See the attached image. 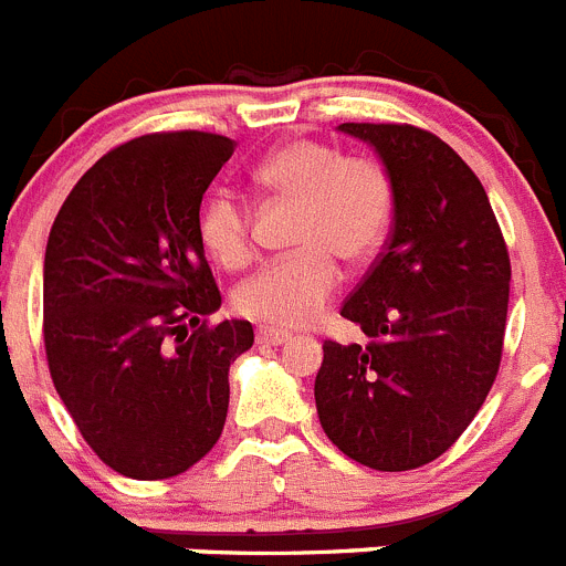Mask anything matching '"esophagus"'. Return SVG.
Here are the masks:
<instances>
[{
  "label": "esophagus",
  "mask_w": 566,
  "mask_h": 566,
  "mask_svg": "<svg viewBox=\"0 0 566 566\" xmlns=\"http://www.w3.org/2000/svg\"><path fill=\"white\" fill-rule=\"evenodd\" d=\"M290 338H293V333H287V329H279V327H259L256 329L259 344L279 346V344H287Z\"/></svg>",
  "instance_id": "obj_1"
}]
</instances>
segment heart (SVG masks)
I'll return each instance as SVG.
<instances>
[{
    "label": "heart",
    "instance_id": "obj_1",
    "mask_svg": "<svg viewBox=\"0 0 566 566\" xmlns=\"http://www.w3.org/2000/svg\"><path fill=\"white\" fill-rule=\"evenodd\" d=\"M262 191L302 202L293 245L284 256L253 273L233 295L248 318L276 327H304L321 315L338 287V262L366 264L384 245L395 211L389 171L364 155L318 140H290L253 169ZM202 245L226 268H242L253 256L251 211L233 188H213L197 220Z\"/></svg>",
    "mask_w": 566,
    "mask_h": 566
}]
</instances>
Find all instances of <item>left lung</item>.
<instances>
[{
  "label": "left lung",
  "instance_id": "8db88e82",
  "mask_svg": "<svg viewBox=\"0 0 566 566\" xmlns=\"http://www.w3.org/2000/svg\"><path fill=\"white\" fill-rule=\"evenodd\" d=\"M375 146L395 188V228L340 315L366 340H324L321 429L375 471L429 465L460 440L496 380L511 256L480 177L411 124H340Z\"/></svg>",
  "mask_w": 566,
  "mask_h": 566
}]
</instances>
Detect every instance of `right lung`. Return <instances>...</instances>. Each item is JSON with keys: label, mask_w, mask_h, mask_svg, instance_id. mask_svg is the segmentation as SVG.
Here are the masks:
<instances>
[{"label": "right lung", "mask_w": 566, "mask_h": 566, "mask_svg": "<svg viewBox=\"0 0 566 566\" xmlns=\"http://www.w3.org/2000/svg\"><path fill=\"white\" fill-rule=\"evenodd\" d=\"M231 137L155 132L106 151L61 206L44 253L50 378L86 446L132 480H169L217 446L228 369L251 321L222 295L197 231Z\"/></svg>", "instance_id": "right-lung-1"}]
</instances>
